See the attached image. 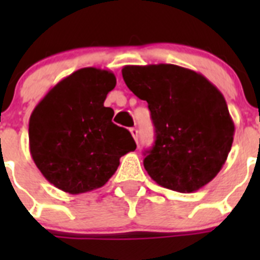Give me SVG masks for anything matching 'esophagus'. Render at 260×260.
Here are the masks:
<instances>
[{
    "label": "esophagus",
    "mask_w": 260,
    "mask_h": 260,
    "mask_svg": "<svg viewBox=\"0 0 260 260\" xmlns=\"http://www.w3.org/2000/svg\"><path fill=\"white\" fill-rule=\"evenodd\" d=\"M130 133H132L133 138H134V141L137 142L138 141V130H137V128L132 127V128H130Z\"/></svg>",
    "instance_id": "34e87169"
}]
</instances>
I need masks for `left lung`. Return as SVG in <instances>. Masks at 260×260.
Here are the masks:
<instances>
[{
  "mask_svg": "<svg viewBox=\"0 0 260 260\" xmlns=\"http://www.w3.org/2000/svg\"><path fill=\"white\" fill-rule=\"evenodd\" d=\"M126 86L148 103L156 139L144 168L162 187L192 192L219 173L232 148L234 123L210 80L171 63L125 66Z\"/></svg>",
  "mask_w": 260,
  "mask_h": 260,
  "instance_id": "obj_1",
  "label": "left lung"
}]
</instances>
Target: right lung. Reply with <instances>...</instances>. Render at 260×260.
<instances>
[{
	"label": "right lung",
	"mask_w": 260,
	"mask_h": 260,
	"mask_svg": "<svg viewBox=\"0 0 260 260\" xmlns=\"http://www.w3.org/2000/svg\"><path fill=\"white\" fill-rule=\"evenodd\" d=\"M116 87L112 71L77 70L62 79L29 117V152L41 174L57 189L82 194L108 182L121 156L137 148L128 130L112 122L104 107Z\"/></svg>",
	"instance_id": "add662e5"
}]
</instances>
